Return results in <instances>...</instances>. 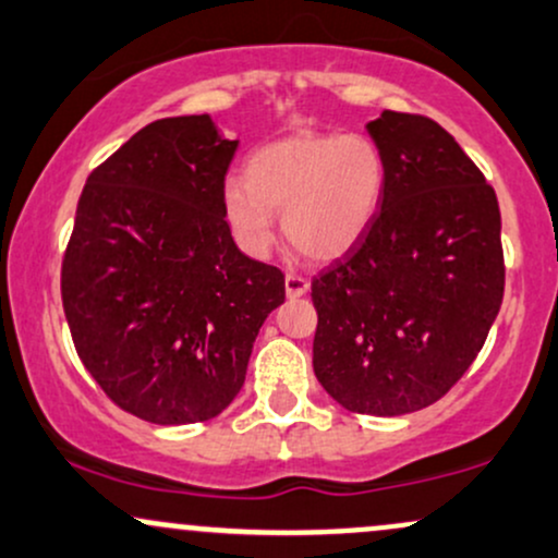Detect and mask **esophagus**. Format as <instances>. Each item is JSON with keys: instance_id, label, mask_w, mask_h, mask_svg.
<instances>
[{"instance_id": "obj_1", "label": "esophagus", "mask_w": 558, "mask_h": 558, "mask_svg": "<svg viewBox=\"0 0 558 558\" xmlns=\"http://www.w3.org/2000/svg\"><path fill=\"white\" fill-rule=\"evenodd\" d=\"M310 291V280L304 278V275H299V272H288L286 275V293L291 299H299V296H304V293Z\"/></svg>"}]
</instances>
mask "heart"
Returning <instances> with one entry per match:
<instances>
[{
	"instance_id": "1",
	"label": "heart",
	"mask_w": 558,
	"mask_h": 558,
	"mask_svg": "<svg viewBox=\"0 0 558 558\" xmlns=\"http://www.w3.org/2000/svg\"><path fill=\"white\" fill-rule=\"evenodd\" d=\"M386 183V157L364 133H296L248 157L246 181L230 178L222 207L235 241L265 257L283 209L288 241L312 259L349 252L373 220Z\"/></svg>"
}]
</instances>
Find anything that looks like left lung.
Returning a JSON list of instances; mask_svg holds the SVG:
<instances>
[{"instance_id":"1","label":"left lung","mask_w":558,"mask_h":558,"mask_svg":"<svg viewBox=\"0 0 558 558\" xmlns=\"http://www.w3.org/2000/svg\"><path fill=\"white\" fill-rule=\"evenodd\" d=\"M386 157L362 239L312 278L315 375L341 407L396 417L462 380L501 310L506 267L493 185L425 114L386 110Z\"/></svg>"}]
</instances>
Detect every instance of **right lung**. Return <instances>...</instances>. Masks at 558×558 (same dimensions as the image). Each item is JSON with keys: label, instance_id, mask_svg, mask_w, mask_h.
Wrapping results in <instances>:
<instances>
[{"label": "right lung", "instance_id": "right-lung-1", "mask_svg": "<svg viewBox=\"0 0 558 558\" xmlns=\"http://www.w3.org/2000/svg\"><path fill=\"white\" fill-rule=\"evenodd\" d=\"M239 141L209 114L141 128L86 178L62 257V310L107 399L155 425L213 420L286 299L278 267L239 252L222 207Z\"/></svg>", "mask_w": 558, "mask_h": 558}]
</instances>
